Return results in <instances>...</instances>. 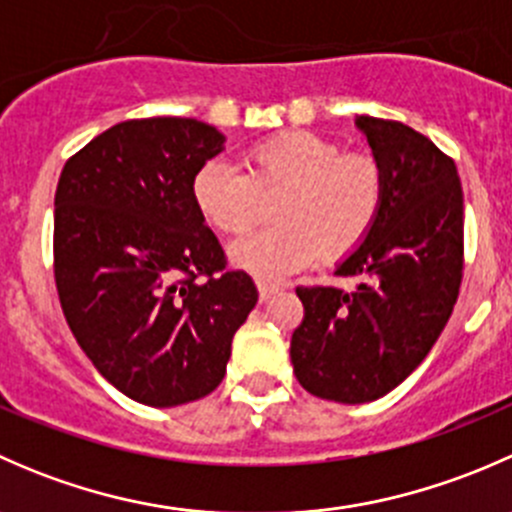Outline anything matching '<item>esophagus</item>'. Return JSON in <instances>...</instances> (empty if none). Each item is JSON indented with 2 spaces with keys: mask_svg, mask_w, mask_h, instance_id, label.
Returning <instances> with one entry per match:
<instances>
[{
  "mask_svg": "<svg viewBox=\"0 0 512 512\" xmlns=\"http://www.w3.org/2000/svg\"><path fill=\"white\" fill-rule=\"evenodd\" d=\"M257 292H260V302H270V299L280 292V287L270 285V282H257Z\"/></svg>",
  "mask_w": 512,
  "mask_h": 512,
  "instance_id": "34e87169",
  "label": "esophagus"
}]
</instances>
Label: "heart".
Wrapping results in <instances>:
<instances>
[{"instance_id":"obj_1","label":"heart","mask_w":512,"mask_h":512,"mask_svg":"<svg viewBox=\"0 0 512 512\" xmlns=\"http://www.w3.org/2000/svg\"><path fill=\"white\" fill-rule=\"evenodd\" d=\"M247 175L213 158L193 175V203L210 227L242 235L260 215V195L282 193L280 225L230 245L240 270L265 280L292 275L309 262L342 260L364 242L379 218L384 175L361 153H344L314 131H282L245 151Z\"/></svg>"}]
</instances>
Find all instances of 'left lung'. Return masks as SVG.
<instances>
[{"label": "left lung", "mask_w": 512, "mask_h": 512, "mask_svg": "<svg viewBox=\"0 0 512 512\" xmlns=\"http://www.w3.org/2000/svg\"><path fill=\"white\" fill-rule=\"evenodd\" d=\"M384 175L379 218L337 275L352 292L297 287L304 319L289 356L319 399L366 404L389 394L441 337L463 277V190L456 163L399 121L356 116Z\"/></svg>", "instance_id": "8db88e82"}]
</instances>
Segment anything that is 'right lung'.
Segmentation results:
<instances>
[{
  "instance_id": "add662e5",
  "label": "right lung",
  "mask_w": 512,
  "mask_h": 512,
  "mask_svg": "<svg viewBox=\"0 0 512 512\" xmlns=\"http://www.w3.org/2000/svg\"><path fill=\"white\" fill-rule=\"evenodd\" d=\"M223 148L195 118L123 121L69 158L56 185L61 309L98 374L138 404L170 409L218 389L257 304L190 190Z\"/></svg>"
}]
</instances>
